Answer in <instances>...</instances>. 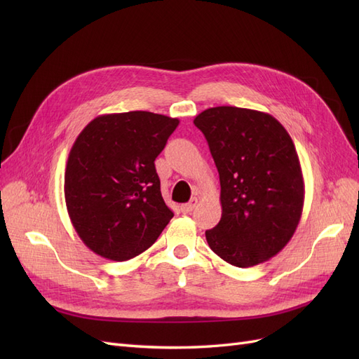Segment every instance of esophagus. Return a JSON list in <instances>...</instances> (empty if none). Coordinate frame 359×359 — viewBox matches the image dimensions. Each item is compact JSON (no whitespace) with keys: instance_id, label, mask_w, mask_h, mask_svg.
I'll list each match as a JSON object with an SVG mask.
<instances>
[{"instance_id":"esophagus-1","label":"esophagus","mask_w":359,"mask_h":359,"mask_svg":"<svg viewBox=\"0 0 359 359\" xmlns=\"http://www.w3.org/2000/svg\"><path fill=\"white\" fill-rule=\"evenodd\" d=\"M196 205H198V199L193 198L189 203L181 205V212L182 214H189V212H191L194 210V206H196Z\"/></svg>"}]
</instances>
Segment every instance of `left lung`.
Listing matches in <instances>:
<instances>
[{
  "label": "left lung",
  "mask_w": 359,
  "mask_h": 359,
  "mask_svg": "<svg viewBox=\"0 0 359 359\" xmlns=\"http://www.w3.org/2000/svg\"><path fill=\"white\" fill-rule=\"evenodd\" d=\"M220 175L222 219L205 232L227 264H264L295 233L304 206V180L286 128L265 112L210 107L194 118Z\"/></svg>",
  "instance_id": "8db88e82"
}]
</instances>
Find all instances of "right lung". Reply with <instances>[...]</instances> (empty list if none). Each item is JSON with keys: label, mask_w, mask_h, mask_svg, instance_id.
<instances>
[{"label": "right lung", "mask_w": 359, "mask_h": 359, "mask_svg": "<svg viewBox=\"0 0 359 359\" xmlns=\"http://www.w3.org/2000/svg\"><path fill=\"white\" fill-rule=\"evenodd\" d=\"M178 124V118L147 111L107 114L76 137L64 196L74 231L95 255L133 259L170 222L154 160Z\"/></svg>", "instance_id": "1"}]
</instances>
